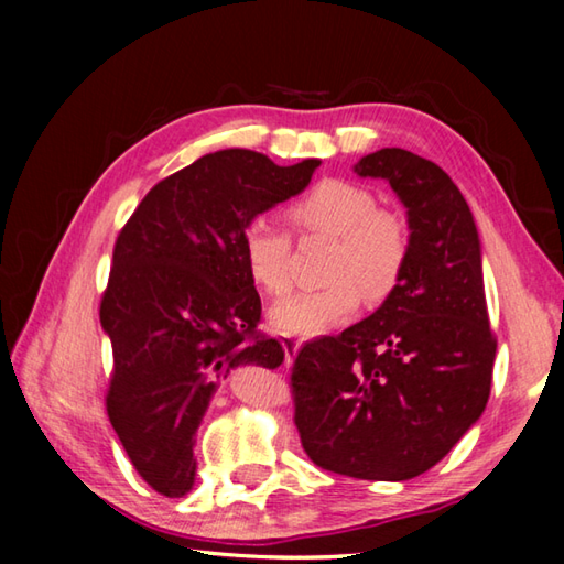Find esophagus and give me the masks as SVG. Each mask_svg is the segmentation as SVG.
I'll return each instance as SVG.
<instances>
[{
    "label": "esophagus",
    "instance_id": "esophagus-1",
    "mask_svg": "<svg viewBox=\"0 0 564 564\" xmlns=\"http://www.w3.org/2000/svg\"><path fill=\"white\" fill-rule=\"evenodd\" d=\"M281 346H283V350H285V358L293 360L295 356H299V350H301V340H295V338H283V340H281Z\"/></svg>",
    "mask_w": 564,
    "mask_h": 564
}]
</instances>
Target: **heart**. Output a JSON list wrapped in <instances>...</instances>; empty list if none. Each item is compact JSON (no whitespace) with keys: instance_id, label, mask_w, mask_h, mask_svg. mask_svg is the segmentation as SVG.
I'll use <instances>...</instances> for the list:
<instances>
[{"instance_id":"1","label":"heart","mask_w":564,"mask_h":564,"mask_svg":"<svg viewBox=\"0 0 564 564\" xmlns=\"http://www.w3.org/2000/svg\"><path fill=\"white\" fill-rule=\"evenodd\" d=\"M305 231L336 236L326 289L301 291L275 303L271 323L285 336H318L348 321L368 301H383L395 289L408 259V234L400 218L378 212L368 188L326 178L291 206ZM243 263L253 283L271 295L291 289V236L271 218H253L243 231Z\"/></svg>"}]
</instances>
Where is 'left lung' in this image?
Masks as SVG:
<instances>
[{"label":"left lung","instance_id":"left-lung-1","mask_svg":"<svg viewBox=\"0 0 564 564\" xmlns=\"http://www.w3.org/2000/svg\"><path fill=\"white\" fill-rule=\"evenodd\" d=\"M352 171L388 181L405 206L408 259L378 311L301 348L295 427L323 470L400 482L441 463L480 420L498 343L480 236L453 178L405 149H380Z\"/></svg>","mask_w":564,"mask_h":564}]
</instances>
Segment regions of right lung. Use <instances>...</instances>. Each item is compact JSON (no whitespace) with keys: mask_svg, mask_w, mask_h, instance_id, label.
Here are the masks:
<instances>
[{"mask_svg":"<svg viewBox=\"0 0 564 564\" xmlns=\"http://www.w3.org/2000/svg\"><path fill=\"white\" fill-rule=\"evenodd\" d=\"M318 166L214 151L159 181L121 228L99 311L113 350L107 413L137 473L166 498L194 488L196 431L218 383L238 366L285 358L256 333L261 299L241 243L246 226L299 196Z\"/></svg>","mask_w":564,"mask_h":564,"instance_id":"add662e5","label":"right lung"}]
</instances>
